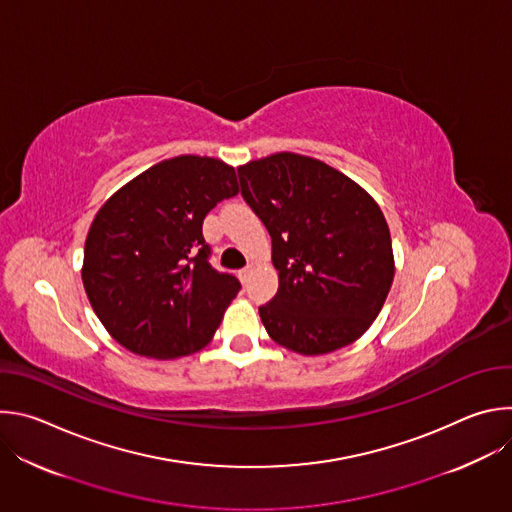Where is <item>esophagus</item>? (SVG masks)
I'll return each instance as SVG.
<instances>
[{"label":"esophagus","mask_w":512,"mask_h":512,"mask_svg":"<svg viewBox=\"0 0 512 512\" xmlns=\"http://www.w3.org/2000/svg\"><path fill=\"white\" fill-rule=\"evenodd\" d=\"M249 275H251V265H247V267H243V269L239 271L241 281H247V279H249Z\"/></svg>","instance_id":"esophagus-1"}]
</instances>
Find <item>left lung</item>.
Returning <instances> with one entry per match:
<instances>
[{
	"label": "left lung",
	"mask_w": 512,
	"mask_h": 512,
	"mask_svg": "<svg viewBox=\"0 0 512 512\" xmlns=\"http://www.w3.org/2000/svg\"><path fill=\"white\" fill-rule=\"evenodd\" d=\"M237 172L245 202L269 231L279 273L277 294L259 308L267 334L308 356L360 338L395 275L379 204L342 172L300 154H273Z\"/></svg>",
	"instance_id": "8db88e82"
}]
</instances>
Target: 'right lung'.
Instances as JSON below:
<instances>
[{"instance_id":"right-lung-1","label":"right lung","mask_w":512,"mask_h":512,"mask_svg":"<svg viewBox=\"0 0 512 512\" xmlns=\"http://www.w3.org/2000/svg\"><path fill=\"white\" fill-rule=\"evenodd\" d=\"M237 192L235 168L178 156L145 170L101 206L85 243L83 283L121 346L168 360L210 342L241 283L208 263L202 223Z\"/></svg>"}]
</instances>
